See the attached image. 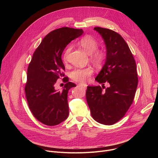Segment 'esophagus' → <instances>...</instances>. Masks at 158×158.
<instances>
[{
    "label": "esophagus",
    "mask_w": 158,
    "mask_h": 158,
    "mask_svg": "<svg viewBox=\"0 0 158 158\" xmlns=\"http://www.w3.org/2000/svg\"><path fill=\"white\" fill-rule=\"evenodd\" d=\"M78 85H80V86H81V87H84V89H85V88H86V86H87L85 84H79Z\"/></svg>",
    "instance_id": "1"
}]
</instances>
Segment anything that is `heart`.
Instances as JSON below:
<instances>
[{"label":"heart","mask_w":158,"mask_h":158,"mask_svg":"<svg viewBox=\"0 0 158 158\" xmlns=\"http://www.w3.org/2000/svg\"><path fill=\"white\" fill-rule=\"evenodd\" d=\"M81 46L83 49L91 56L92 60L96 64H101L105 58L104 53L97 50L98 49V42L91 36H85L81 39L80 41ZM70 51V48H68L64 54V60H66L67 56ZM93 73V69L91 67H85V68H77L71 73V77L73 80L79 82H85Z\"/></svg>","instance_id":"1"}]
</instances>
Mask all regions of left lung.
<instances>
[{
    "label": "left lung",
    "mask_w": 158,
    "mask_h": 158,
    "mask_svg": "<svg viewBox=\"0 0 158 158\" xmlns=\"http://www.w3.org/2000/svg\"><path fill=\"white\" fill-rule=\"evenodd\" d=\"M94 29L105 42L106 60L95 79L102 86H87L86 101L95 121L112 125L124 116L134 99L138 84L136 64L119 34L99 27ZM105 82L108 83V88L105 87Z\"/></svg>",
    "instance_id": "8db88e82"
}]
</instances>
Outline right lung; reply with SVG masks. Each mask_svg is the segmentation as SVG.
I'll list each match as a JSON object with an SVG mask.
<instances>
[{
	"instance_id": "obj_1",
	"label": "right lung",
	"mask_w": 158,
	"mask_h": 158,
	"mask_svg": "<svg viewBox=\"0 0 158 158\" xmlns=\"http://www.w3.org/2000/svg\"><path fill=\"white\" fill-rule=\"evenodd\" d=\"M83 34L82 29L62 27L49 32L33 54L27 69L25 93L33 116L47 126L57 125L69 115L67 94L76 85L67 82L61 91L55 89L56 81L65 76L61 56L71 40Z\"/></svg>"
}]
</instances>
